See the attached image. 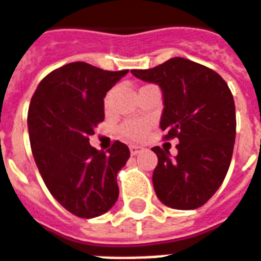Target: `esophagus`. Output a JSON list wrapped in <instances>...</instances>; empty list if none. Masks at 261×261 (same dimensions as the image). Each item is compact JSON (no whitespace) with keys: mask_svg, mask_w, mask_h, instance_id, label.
<instances>
[{"mask_svg":"<svg viewBox=\"0 0 261 261\" xmlns=\"http://www.w3.org/2000/svg\"><path fill=\"white\" fill-rule=\"evenodd\" d=\"M129 150H130V154H132V155H138L139 152L143 151V147H140V146H130V147H129Z\"/></svg>","mask_w":261,"mask_h":261,"instance_id":"34e87169","label":"esophagus"}]
</instances>
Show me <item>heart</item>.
Listing matches in <instances>:
<instances>
[{"label":"heart","mask_w":261,"mask_h":261,"mask_svg":"<svg viewBox=\"0 0 261 261\" xmlns=\"http://www.w3.org/2000/svg\"><path fill=\"white\" fill-rule=\"evenodd\" d=\"M148 128H150V122L148 121H144V119H130V121H126L123 122L121 126H119V133L121 136L128 140H133V142H138V140H142L144 136L148 132Z\"/></svg>","instance_id":"heart-1"}]
</instances>
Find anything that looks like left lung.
Returning <instances> with one entry per match:
<instances>
[{
    "instance_id": "left-lung-1",
    "label": "left lung",
    "mask_w": 261,
    "mask_h": 261,
    "mask_svg": "<svg viewBox=\"0 0 261 261\" xmlns=\"http://www.w3.org/2000/svg\"><path fill=\"white\" fill-rule=\"evenodd\" d=\"M132 74L161 86L164 139H179L173 160L168 150L151 148L158 156L152 173L156 197L180 211L202 206L230 168L237 129L230 88L212 68L184 58L169 59L148 70H132Z\"/></svg>"
}]
</instances>
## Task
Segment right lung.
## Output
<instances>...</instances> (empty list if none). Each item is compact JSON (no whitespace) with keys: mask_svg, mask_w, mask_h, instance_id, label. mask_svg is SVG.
<instances>
[{"mask_svg":"<svg viewBox=\"0 0 261 261\" xmlns=\"http://www.w3.org/2000/svg\"><path fill=\"white\" fill-rule=\"evenodd\" d=\"M125 74L74 62L49 72L31 97L27 125L35 164L55 199L82 219L100 216L118 199L117 173L130 156L128 146L117 140L103 152L89 136L105 119L106 93Z\"/></svg>","mask_w":261,"mask_h":261,"instance_id":"right-lung-1","label":"right lung"}]
</instances>
